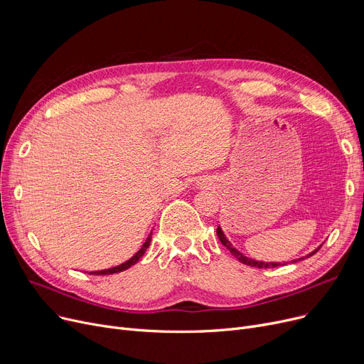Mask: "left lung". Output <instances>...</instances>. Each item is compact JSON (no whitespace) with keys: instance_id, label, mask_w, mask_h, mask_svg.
<instances>
[{"instance_id":"obj_1","label":"left lung","mask_w":364,"mask_h":364,"mask_svg":"<svg viewBox=\"0 0 364 364\" xmlns=\"http://www.w3.org/2000/svg\"><path fill=\"white\" fill-rule=\"evenodd\" d=\"M217 236H218V239H220V242L227 247L228 251L232 252V255H235L240 262H243V264H246V265H251V267H257V269H270V267H279V265H284V264H288V261L286 262H265V261H257V259H252V258H250V257H246V255H243L239 250H236V247L232 245V242L228 240L227 237H225V235H224V232H223V228L218 225L217 227ZM323 245V243H321ZM321 245H318L314 251H311L310 254H307L305 257H301V258H298V259H292V261H289V262H298V261H301V259H305V258H310L311 255H314L320 247H321Z\"/></svg>"}]
</instances>
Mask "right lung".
I'll return each instance as SVG.
<instances>
[{"label": "right lung", "instance_id": "1", "mask_svg": "<svg viewBox=\"0 0 364 364\" xmlns=\"http://www.w3.org/2000/svg\"><path fill=\"white\" fill-rule=\"evenodd\" d=\"M151 232L149 233V236H147V239H146V242L143 243V246L140 247V250L134 254L129 259H127L125 262H122V264H119V265H117V267H112V269H106V270H99V272H91L90 274H97V276H102V274H113V273H121V272H124V270H127V269H129L131 265H134L136 264L143 255H144V252H146V250L149 247V245H150V242H151Z\"/></svg>", "mask_w": 364, "mask_h": 364}]
</instances>
